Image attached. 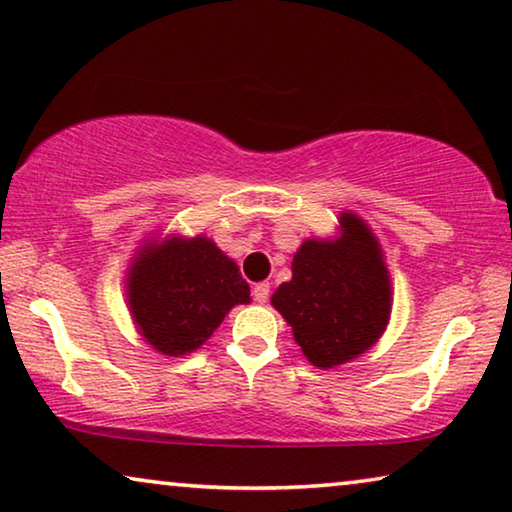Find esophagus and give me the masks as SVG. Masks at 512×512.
Instances as JSON below:
<instances>
[{
    "instance_id": "esophagus-1",
    "label": "esophagus",
    "mask_w": 512,
    "mask_h": 512,
    "mask_svg": "<svg viewBox=\"0 0 512 512\" xmlns=\"http://www.w3.org/2000/svg\"><path fill=\"white\" fill-rule=\"evenodd\" d=\"M269 294H271L269 282H259V285L253 287V298L257 303H266V300H269Z\"/></svg>"
}]
</instances>
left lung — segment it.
<instances>
[{"mask_svg": "<svg viewBox=\"0 0 512 512\" xmlns=\"http://www.w3.org/2000/svg\"><path fill=\"white\" fill-rule=\"evenodd\" d=\"M335 241L310 239L294 255V278L271 303L294 330L314 367L330 369L358 358L383 335L392 289L378 241L358 216L339 218Z\"/></svg>", "mask_w": 512, "mask_h": 512, "instance_id": "8db88e82", "label": "left lung"}]
</instances>
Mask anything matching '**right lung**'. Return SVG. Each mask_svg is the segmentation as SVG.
Wrapping results in <instances>:
<instances>
[{
	"label": "right lung",
	"instance_id": "add662e5",
	"mask_svg": "<svg viewBox=\"0 0 512 512\" xmlns=\"http://www.w3.org/2000/svg\"><path fill=\"white\" fill-rule=\"evenodd\" d=\"M129 310L145 342L164 355L196 351L250 287L212 241L168 239L136 257L127 278Z\"/></svg>",
	"mask_w": 512,
	"mask_h": 512
}]
</instances>
